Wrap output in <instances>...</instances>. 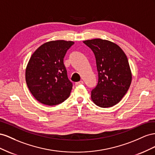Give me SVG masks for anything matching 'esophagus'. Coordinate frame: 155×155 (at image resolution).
Segmentation results:
<instances>
[{
	"instance_id": "esophagus-1",
	"label": "esophagus",
	"mask_w": 155,
	"mask_h": 155,
	"mask_svg": "<svg viewBox=\"0 0 155 155\" xmlns=\"http://www.w3.org/2000/svg\"><path fill=\"white\" fill-rule=\"evenodd\" d=\"M84 84V82L82 81H81L79 82H77L75 83V86H78V85H81V84Z\"/></svg>"
}]
</instances>
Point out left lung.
<instances>
[{
    "label": "left lung",
    "mask_w": 155,
    "mask_h": 155,
    "mask_svg": "<svg viewBox=\"0 0 155 155\" xmlns=\"http://www.w3.org/2000/svg\"><path fill=\"white\" fill-rule=\"evenodd\" d=\"M94 52L98 84L91 91V100L101 108L117 104L130 86L132 73L125 52L117 44L102 39L83 41Z\"/></svg>",
    "instance_id": "obj_1"
}]
</instances>
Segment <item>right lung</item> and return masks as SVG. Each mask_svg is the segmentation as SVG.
I'll return each mask as SVG.
<instances>
[{"label":"right lung","mask_w":155,"mask_h":155,"mask_svg":"<svg viewBox=\"0 0 155 155\" xmlns=\"http://www.w3.org/2000/svg\"><path fill=\"white\" fill-rule=\"evenodd\" d=\"M73 44L71 41H48L38 47L31 56L26 68V82L39 103L56 105L70 95L73 84L68 79L64 58Z\"/></svg>","instance_id":"obj_1"}]
</instances>
